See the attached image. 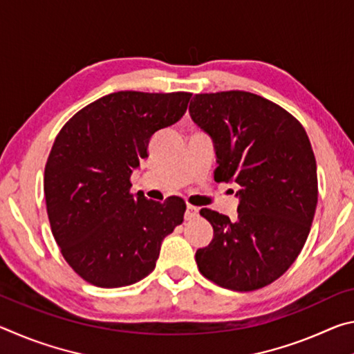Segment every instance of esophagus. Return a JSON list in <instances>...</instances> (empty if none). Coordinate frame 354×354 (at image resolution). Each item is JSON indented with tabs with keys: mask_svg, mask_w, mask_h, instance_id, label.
Masks as SVG:
<instances>
[{
	"mask_svg": "<svg viewBox=\"0 0 354 354\" xmlns=\"http://www.w3.org/2000/svg\"><path fill=\"white\" fill-rule=\"evenodd\" d=\"M196 215H198V207H195V206H192V205H187V207H185L184 218H185V220H192V218H195Z\"/></svg>",
	"mask_w": 354,
	"mask_h": 354,
	"instance_id": "34e87169",
	"label": "esophagus"
}]
</instances>
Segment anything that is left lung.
Returning a JSON list of instances; mask_svg holds the SVG:
<instances>
[{"label":"left lung","mask_w":354,"mask_h":354,"mask_svg":"<svg viewBox=\"0 0 354 354\" xmlns=\"http://www.w3.org/2000/svg\"><path fill=\"white\" fill-rule=\"evenodd\" d=\"M194 123L214 142L215 181L237 183V218L201 209L214 239L196 250L203 277L250 292L286 273L309 236L317 164L306 131L283 107L259 95L230 91L195 95Z\"/></svg>","instance_id":"left-lung-1"}]
</instances>
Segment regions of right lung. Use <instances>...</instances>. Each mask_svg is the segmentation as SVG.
I'll return each mask as SVG.
<instances>
[{"instance_id": "obj_1", "label": "right lung", "mask_w": 354, "mask_h": 354, "mask_svg": "<svg viewBox=\"0 0 354 354\" xmlns=\"http://www.w3.org/2000/svg\"><path fill=\"white\" fill-rule=\"evenodd\" d=\"M192 93L117 92L71 117L45 165L51 231L68 266L104 289L151 273L164 237L183 223L185 203L131 194L148 143L187 111Z\"/></svg>"}]
</instances>
